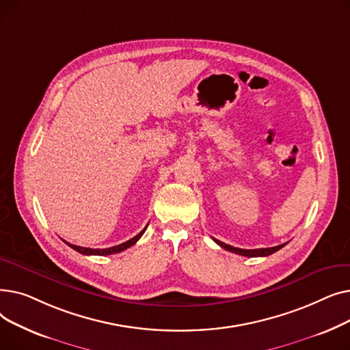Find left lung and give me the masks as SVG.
<instances>
[{
  "label": "left lung",
  "mask_w": 350,
  "mask_h": 350,
  "mask_svg": "<svg viewBox=\"0 0 350 350\" xmlns=\"http://www.w3.org/2000/svg\"><path fill=\"white\" fill-rule=\"evenodd\" d=\"M214 241H215L219 247H221V248H224V250H227V251H230V252L238 254V255H244V256H268V255H271V254H273V252H277L278 250H281L282 247L286 245V243H285V244H281V245H277V247H271V248L243 250V248H235V247H232V245H228V244H226V243L218 241V240H215V238H214Z\"/></svg>",
  "instance_id": "left-lung-1"
}]
</instances>
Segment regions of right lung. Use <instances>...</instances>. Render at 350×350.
<instances>
[{"instance_id": "obj_1", "label": "right lung", "mask_w": 350, "mask_h": 350, "mask_svg": "<svg viewBox=\"0 0 350 350\" xmlns=\"http://www.w3.org/2000/svg\"><path fill=\"white\" fill-rule=\"evenodd\" d=\"M146 228H147V226L136 235V237H133V238H131V240L129 241H126V243H122V244H119V245H115V247H110V248H103V250H94V248H83V247H79V245H73V244H69V243H66L70 248H73L75 251H78V252H81V254H83V255H110V254H118V252H122V251H124V250H127L129 247H132L133 244H136L137 241H139V238L143 235V232L146 231Z\"/></svg>"}]
</instances>
